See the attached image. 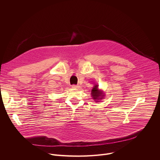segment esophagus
I'll list each match as a JSON object with an SVG mask.
<instances>
[{
	"label": "esophagus",
	"mask_w": 160,
	"mask_h": 160,
	"mask_svg": "<svg viewBox=\"0 0 160 160\" xmlns=\"http://www.w3.org/2000/svg\"><path fill=\"white\" fill-rule=\"evenodd\" d=\"M72 88H78L80 87H79V85H73L72 86Z\"/></svg>",
	"instance_id": "esophagus-1"
}]
</instances>
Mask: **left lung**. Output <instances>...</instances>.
<instances>
[{"instance_id": "1", "label": "left lung", "mask_w": 160, "mask_h": 160, "mask_svg": "<svg viewBox=\"0 0 160 160\" xmlns=\"http://www.w3.org/2000/svg\"><path fill=\"white\" fill-rule=\"evenodd\" d=\"M98 87H99V85H94V87H93L92 90H91V95H92L93 99L96 100L95 101H97V102L99 101L98 100H101V99H103L104 97V93L102 92L101 90H99Z\"/></svg>"}]
</instances>
